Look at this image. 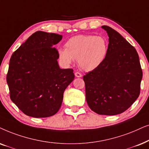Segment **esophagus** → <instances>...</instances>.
<instances>
[{
    "instance_id": "1",
    "label": "esophagus",
    "mask_w": 149,
    "mask_h": 149,
    "mask_svg": "<svg viewBox=\"0 0 149 149\" xmlns=\"http://www.w3.org/2000/svg\"><path fill=\"white\" fill-rule=\"evenodd\" d=\"M75 76H76L77 78H81V77H82V74H81L80 72H76L75 73Z\"/></svg>"
}]
</instances>
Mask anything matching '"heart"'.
<instances>
[{"instance_id": "obj_1", "label": "heart", "mask_w": 149, "mask_h": 149, "mask_svg": "<svg viewBox=\"0 0 149 149\" xmlns=\"http://www.w3.org/2000/svg\"><path fill=\"white\" fill-rule=\"evenodd\" d=\"M66 49L58 50L60 58L67 64L73 60L85 71L97 68L106 59L108 52V42L102 36L80 35L69 39L65 44Z\"/></svg>"}]
</instances>
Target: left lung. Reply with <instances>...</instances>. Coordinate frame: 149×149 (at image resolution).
<instances>
[{
    "label": "left lung",
    "instance_id": "1",
    "mask_svg": "<svg viewBox=\"0 0 149 149\" xmlns=\"http://www.w3.org/2000/svg\"><path fill=\"white\" fill-rule=\"evenodd\" d=\"M109 37L107 56L97 68L86 73V100L98 114L116 115L139 97L142 70L136 49L117 31L103 26Z\"/></svg>",
    "mask_w": 149,
    "mask_h": 149
}]
</instances>
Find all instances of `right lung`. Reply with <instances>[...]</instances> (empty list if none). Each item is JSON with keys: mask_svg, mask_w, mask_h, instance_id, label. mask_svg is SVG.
Here are the masks:
<instances>
[{"mask_svg": "<svg viewBox=\"0 0 149 149\" xmlns=\"http://www.w3.org/2000/svg\"><path fill=\"white\" fill-rule=\"evenodd\" d=\"M62 35L37 31L11 55L7 74L10 98L24 114L49 117L60 109L63 93L75 78L60 69L55 45Z\"/></svg>", "mask_w": 149, "mask_h": 149, "instance_id": "1", "label": "right lung"}]
</instances>
